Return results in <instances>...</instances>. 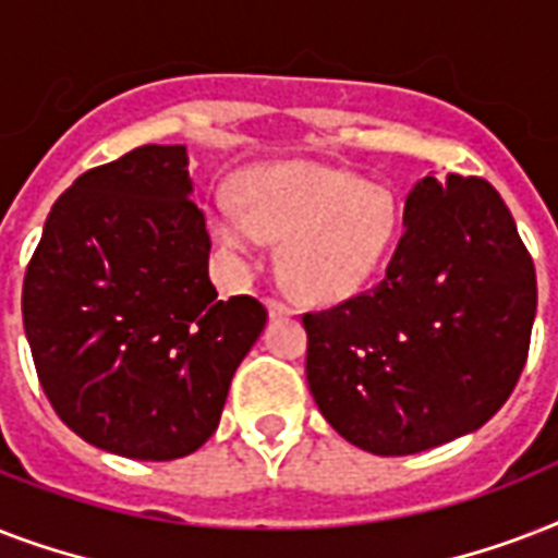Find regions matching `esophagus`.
I'll return each instance as SVG.
<instances>
[{"instance_id": "34e87169", "label": "esophagus", "mask_w": 558, "mask_h": 558, "mask_svg": "<svg viewBox=\"0 0 558 558\" xmlns=\"http://www.w3.org/2000/svg\"><path fill=\"white\" fill-rule=\"evenodd\" d=\"M266 306H269L271 318H289V315L295 313V310L289 304H283L280 298H266Z\"/></svg>"}]
</instances>
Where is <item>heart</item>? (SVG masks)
I'll list each match as a JSON object with an SVG mask.
<instances>
[{"instance_id":"b5f03b06","label":"heart","mask_w":558,"mask_h":558,"mask_svg":"<svg viewBox=\"0 0 558 558\" xmlns=\"http://www.w3.org/2000/svg\"><path fill=\"white\" fill-rule=\"evenodd\" d=\"M240 210L214 217L219 243L252 254L280 243L278 263L298 298L330 304L379 271L397 234V199L385 185L324 165H269L236 179Z\"/></svg>"}]
</instances>
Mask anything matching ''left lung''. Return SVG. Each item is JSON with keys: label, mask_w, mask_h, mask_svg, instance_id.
<instances>
[{"label": "left lung", "mask_w": 558, "mask_h": 558, "mask_svg": "<svg viewBox=\"0 0 558 558\" xmlns=\"http://www.w3.org/2000/svg\"><path fill=\"white\" fill-rule=\"evenodd\" d=\"M373 289L304 315L306 381L359 449L397 458L475 432L527 362L536 269L481 177L420 179Z\"/></svg>", "instance_id": "left-lung-1"}]
</instances>
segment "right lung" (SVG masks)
Masks as SVG:
<instances>
[{
  "mask_svg": "<svg viewBox=\"0 0 558 558\" xmlns=\"http://www.w3.org/2000/svg\"><path fill=\"white\" fill-rule=\"evenodd\" d=\"M182 144L86 170L54 202L22 283V324L57 416L92 446L177 460L217 432L236 365L266 327L219 301Z\"/></svg>",
  "mask_w": 558,
  "mask_h": 558,
  "instance_id": "right-lung-1",
  "label": "right lung"
}]
</instances>
